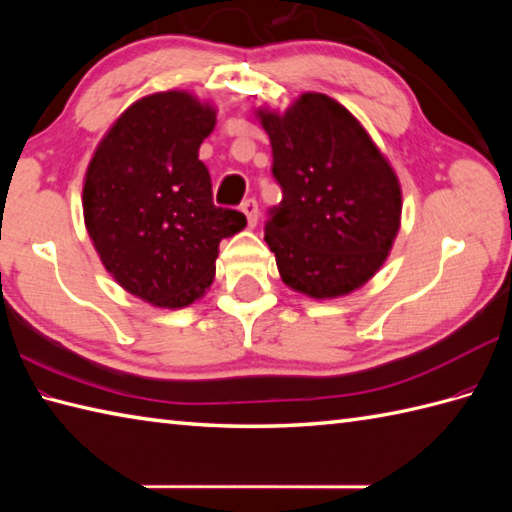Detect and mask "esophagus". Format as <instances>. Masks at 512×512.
Masks as SVG:
<instances>
[{"label":"esophagus","mask_w":512,"mask_h":512,"mask_svg":"<svg viewBox=\"0 0 512 512\" xmlns=\"http://www.w3.org/2000/svg\"><path fill=\"white\" fill-rule=\"evenodd\" d=\"M242 211H244V215H246L248 226L253 228V226L257 224V220H259V206H257V202H255L253 198L244 200V202H242Z\"/></svg>","instance_id":"34e87169"}]
</instances>
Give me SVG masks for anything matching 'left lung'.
I'll return each instance as SVG.
<instances>
[{"label": "left lung", "mask_w": 512, "mask_h": 512, "mask_svg": "<svg viewBox=\"0 0 512 512\" xmlns=\"http://www.w3.org/2000/svg\"><path fill=\"white\" fill-rule=\"evenodd\" d=\"M273 145L281 202L266 235L279 275L314 299L350 295L374 277L400 228V182L341 103L306 92L284 114L257 110Z\"/></svg>", "instance_id": "1"}]
</instances>
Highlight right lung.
<instances>
[{"instance_id":"add662e5","label":"right lung","mask_w":512,"mask_h":512,"mask_svg":"<svg viewBox=\"0 0 512 512\" xmlns=\"http://www.w3.org/2000/svg\"><path fill=\"white\" fill-rule=\"evenodd\" d=\"M215 110L169 90L129 105L96 147L83 184V217L103 266L134 297L184 308L213 284L217 246L246 226L213 204L198 158Z\"/></svg>"}]
</instances>
